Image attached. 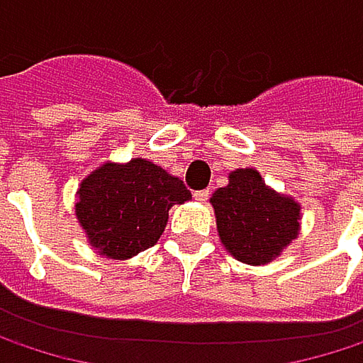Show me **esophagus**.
<instances>
[{
    "instance_id": "1",
    "label": "esophagus",
    "mask_w": 363,
    "mask_h": 363,
    "mask_svg": "<svg viewBox=\"0 0 363 363\" xmlns=\"http://www.w3.org/2000/svg\"><path fill=\"white\" fill-rule=\"evenodd\" d=\"M193 197H195V201H199V203H206V201H208V197H210V191H208V189L195 191V193H193Z\"/></svg>"
}]
</instances>
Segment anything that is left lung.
I'll list each match as a JSON object with an SVG mask.
<instances>
[{"mask_svg": "<svg viewBox=\"0 0 363 363\" xmlns=\"http://www.w3.org/2000/svg\"><path fill=\"white\" fill-rule=\"evenodd\" d=\"M210 201L225 248L242 262H269L298 233L301 206L267 189L250 168L231 172Z\"/></svg>", "mask_w": 363, "mask_h": 363, "instance_id": "left-lung-1", "label": "left lung"}]
</instances>
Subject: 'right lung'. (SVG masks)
<instances>
[{"label": "right lung", "instance_id": "right-lung-1", "mask_svg": "<svg viewBox=\"0 0 363 363\" xmlns=\"http://www.w3.org/2000/svg\"><path fill=\"white\" fill-rule=\"evenodd\" d=\"M189 197L182 181L136 157L94 170L79 186L75 214L99 252L123 260L151 248L166 229L168 210Z\"/></svg>", "mask_w": 363, "mask_h": 363}]
</instances>
